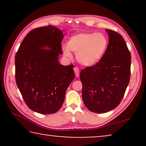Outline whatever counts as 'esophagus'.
I'll return each mask as SVG.
<instances>
[{
    "mask_svg": "<svg viewBox=\"0 0 146 146\" xmlns=\"http://www.w3.org/2000/svg\"><path fill=\"white\" fill-rule=\"evenodd\" d=\"M74 71L75 75L76 77H78L80 76V70L78 67L74 68Z\"/></svg>",
    "mask_w": 146,
    "mask_h": 146,
    "instance_id": "34e87169",
    "label": "esophagus"
}]
</instances>
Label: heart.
Returning a JSON list of instances; mask_svg holds the SVG:
<instances>
[{"mask_svg":"<svg viewBox=\"0 0 146 146\" xmlns=\"http://www.w3.org/2000/svg\"><path fill=\"white\" fill-rule=\"evenodd\" d=\"M108 44L107 37L102 33H81L72 37L68 45H64L62 50L66 56L69 58L72 50L80 63L90 66L102 59Z\"/></svg>","mask_w":146,"mask_h":146,"instance_id":"1","label":"heart"}]
</instances>
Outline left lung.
I'll list each match as a JSON object with an SVG mask.
<instances>
[{"instance_id": "8db88e82", "label": "left lung", "mask_w": 146, "mask_h": 146, "mask_svg": "<svg viewBox=\"0 0 146 146\" xmlns=\"http://www.w3.org/2000/svg\"><path fill=\"white\" fill-rule=\"evenodd\" d=\"M109 43L97 64L86 67L80 74L82 100L92 112L105 113L121 102L129 82L131 54L119 33L106 30Z\"/></svg>"}]
</instances>
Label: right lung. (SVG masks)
I'll return each mask as SVG.
<instances>
[{
    "label": "right lung",
    "mask_w": 146,
    "mask_h": 146,
    "mask_svg": "<svg viewBox=\"0 0 146 146\" xmlns=\"http://www.w3.org/2000/svg\"><path fill=\"white\" fill-rule=\"evenodd\" d=\"M63 38L61 30L53 26L36 28L27 34L16 53L17 85L26 104L36 112H56L74 78L73 65L64 66L58 61Z\"/></svg>",
    "instance_id": "right-lung-1"
}]
</instances>
